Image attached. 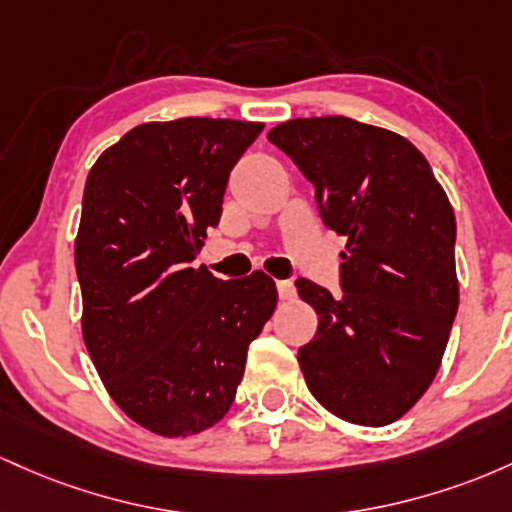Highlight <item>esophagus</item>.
Returning <instances> with one entry per match:
<instances>
[{"label": "esophagus", "mask_w": 512, "mask_h": 512, "mask_svg": "<svg viewBox=\"0 0 512 512\" xmlns=\"http://www.w3.org/2000/svg\"><path fill=\"white\" fill-rule=\"evenodd\" d=\"M278 295L280 300H292L295 297V283L292 280H278Z\"/></svg>", "instance_id": "1"}]
</instances>
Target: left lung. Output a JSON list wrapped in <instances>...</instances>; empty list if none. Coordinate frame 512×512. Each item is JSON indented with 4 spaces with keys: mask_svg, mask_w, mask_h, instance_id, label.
<instances>
[{
    "mask_svg": "<svg viewBox=\"0 0 512 512\" xmlns=\"http://www.w3.org/2000/svg\"><path fill=\"white\" fill-rule=\"evenodd\" d=\"M268 140L312 181L324 225L348 237L341 295L297 292L319 317L300 348L314 399L343 421L389 426L426 394L459 304L455 212L406 137L353 118H295Z\"/></svg>",
    "mask_w": 512,
    "mask_h": 512,
    "instance_id": "1",
    "label": "left lung"
}]
</instances>
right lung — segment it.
<instances>
[{
    "mask_svg": "<svg viewBox=\"0 0 512 512\" xmlns=\"http://www.w3.org/2000/svg\"><path fill=\"white\" fill-rule=\"evenodd\" d=\"M261 130L227 118L137 125L86 176L74 241L86 350L111 399L164 438L222 421L278 304L263 271L220 280L193 268L229 171Z\"/></svg>",
    "mask_w": 512,
    "mask_h": 512,
    "instance_id": "obj_1",
    "label": "right lung"
}]
</instances>
